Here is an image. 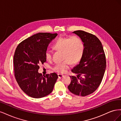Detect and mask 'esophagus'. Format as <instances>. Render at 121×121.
Wrapping results in <instances>:
<instances>
[{
    "label": "esophagus",
    "mask_w": 121,
    "mask_h": 121,
    "mask_svg": "<svg viewBox=\"0 0 121 121\" xmlns=\"http://www.w3.org/2000/svg\"><path fill=\"white\" fill-rule=\"evenodd\" d=\"M57 75H58V78H62V77H63L64 76V75H63L60 74H57Z\"/></svg>",
    "instance_id": "obj_1"
}]
</instances>
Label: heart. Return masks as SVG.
I'll use <instances>...</instances> for the list:
<instances>
[{
  "label": "heart",
  "instance_id": "b5f03b06",
  "mask_svg": "<svg viewBox=\"0 0 121 121\" xmlns=\"http://www.w3.org/2000/svg\"><path fill=\"white\" fill-rule=\"evenodd\" d=\"M53 48L59 51H63V62L57 64L53 68V70L59 73H64L71 67L72 61L77 63L80 60L84 53V45L81 38L77 36L60 37L55 42ZM45 56L47 60L52 59V54L50 51L45 52Z\"/></svg>",
  "mask_w": 121,
  "mask_h": 121
}]
</instances>
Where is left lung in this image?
Wrapping results in <instances>:
<instances>
[{"mask_svg":"<svg viewBox=\"0 0 121 121\" xmlns=\"http://www.w3.org/2000/svg\"><path fill=\"white\" fill-rule=\"evenodd\" d=\"M73 33L81 39L84 50L79 63L72 69L77 77L69 76L72 80L68 87L76 95L85 96L94 92L100 85L106 69L105 56L96 36L82 30Z\"/></svg>","mask_w":121,"mask_h":121,"instance_id":"1","label":"left lung"}]
</instances>
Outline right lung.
<instances>
[{
  "label": "right lung",
  "instance_id": "1",
  "mask_svg": "<svg viewBox=\"0 0 121 121\" xmlns=\"http://www.w3.org/2000/svg\"><path fill=\"white\" fill-rule=\"evenodd\" d=\"M57 34L38 33L17 45L13 56L14 76L24 92L35 98L43 97L52 92L58 76L56 73L42 76L39 65L46 61L45 54L49 43Z\"/></svg>",
  "mask_w": 121,
  "mask_h": 121
}]
</instances>
